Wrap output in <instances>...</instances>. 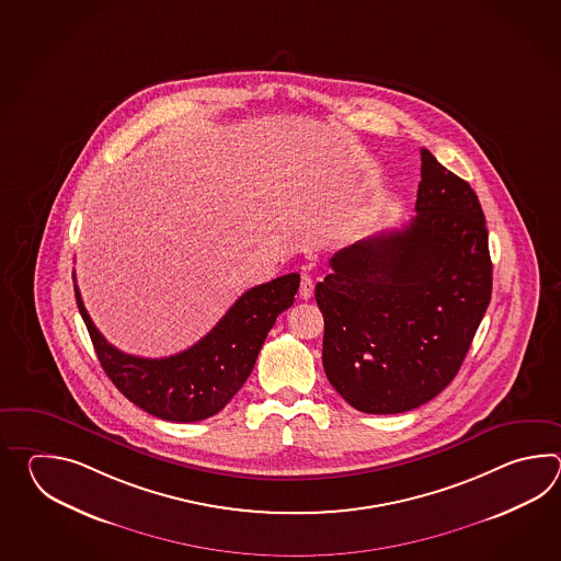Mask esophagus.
I'll use <instances>...</instances> for the list:
<instances>
[{"label":"esophagus","mask_w":561,"mask_h":561,"mask_svg":"<svg viewBox=\"0 0 561 561\" xmlns=\"http://www.w3.org/2000/svg\"><path fill=\"white\" fill-rule=\"evenodd\" d=\"M312 293H314V283H312V278L310 276H302V280H300V288H298V295L300 298L312 297Z\"/></svg>","instance_id":"obj_1"}]
</instances>
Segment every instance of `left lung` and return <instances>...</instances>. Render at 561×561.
Returning <instances> with one entry per match:
<instances>
[{
	"label": "left lung",
	"instance_id": "1",
	"mask_svg": "<svg viewBox=\"0 0 561 561\" xmlns=\"http://www.w3.org/2000/svg\"><path fill=\"white\" fill-rule=\"evenodd\" d=\"M415 210L407 227L334 252L314 288L327 379L363 413H405L442 393L491 300L481 204L427 148Z\"/></svg>",
	"mask_w": 561,
	"mask_h": 561
}]
</instances>
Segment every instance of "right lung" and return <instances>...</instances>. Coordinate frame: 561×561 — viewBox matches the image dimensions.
I'll return each mask as SVG.
<instances>
[{
    "label": "right lung",
    "instance_id": "add662e5",
    "mask_svg": "<svg viewBox=\"0 0 561 561\" xmlns=\"http://www.w3.org/2000/svg\"><path fill=\"white\" fill-rule=\"evenodd\" d=\"M298 283L300 275L290 273L249 288L196 345L164 358L134 357L110 345L78 285L73 290L98 360L119 393L154 417L192 423L213 417L239 393L276 317L295 302Z\"/></svg>",
    "mask_w": 561,
    "mask_h": 561
}]
</instances>
